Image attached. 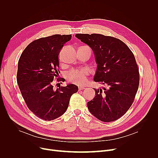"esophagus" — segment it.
I'll return each instance as SVG.
<instances>
[{
  "mask_svg": "<svg viewBox=\"0 0 158 158\" xmlns=\"http://www.w3.org/2000/svg\"><path fill=\"white\" fill-rule=\"evenodd\" d=\"M85 89V87H83V86H81V87H79V91H81V90H82Z\"/></svg>",
  "mask_w": 158,
  "mask_h": 158,
  "instance_id": "1",
  "label": "esophagus"
}]
</instances>
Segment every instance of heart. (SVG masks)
I'll list each match as a JSON object with an SVG mask.
<instances>
[{"mask_svg":"<svg viewBox=\"0 0 158 158\" xmlns=\"http://www.w3.org/2000/svg\"><path fill=\"white\" fill-rule=\"evenodd\" d=\"M89 75V72L86 69L71 70L66 74V79L73 83L81 85L86 82V77Z\"/></svg>","mask_w":158,"mask_h":158,"instance_id":"obj_1","label":"heart"}]
</instances>
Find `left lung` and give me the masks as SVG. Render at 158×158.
Segmentation results:
<instances>
[{
  "instance_id": "obj_1",
  "label": "left lung",
  "mask_w": 158,
  "mask_h": 158,
  "mask_svg": "<svg viewBox=\"0 0 158 158\" xmlns=\"http://www.w3.org/2000/svg\"><path fill=\"white\" fill-rule=\"evenodd\" d=\"M88 45L97 64L94 81L106 88L95 89L88 102L90 113L101 121L120 118L133 103L139 86V69L133 53L120 40L100 34H76Z\"/></svg>"
}]
</instances>
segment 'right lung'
I'll return each instance as SVG.
<instances>
[{"mask_svg":"<svg viewBox=\"0 0 158 158\" xmlns=\"http://www.w3.org/2000/svg\"><path fill=\"white\" fill-rule=\"evenodd\" d=\"M71 38V35H54L36 40L24 49L19 60L16 79L20 92L28 108L42 120L51 121L61 116L71 96L78 91L73 84L56 89L52 85L60 73L58 56Z\"/></svg>","mask_w":158,"mask_h":158,"instance_id":"obj_1","label":"right lung"}]
</instances>
